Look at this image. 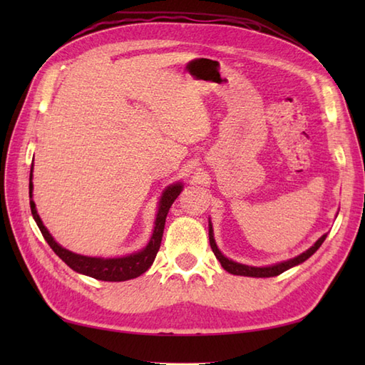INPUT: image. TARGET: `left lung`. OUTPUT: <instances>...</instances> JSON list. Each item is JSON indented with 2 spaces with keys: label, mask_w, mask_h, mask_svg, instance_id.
Returning a JSON list of instances; mask_svg holds the SVG:
<instances>
[{
  "label": "left lung",
  "mask_w": 365,
  "mask_h": 365,
  "mask_svg": "<svg viewBox=\"0 0 365 365\" xmlns=\"http://www.w3.org/2000/svg\"><path fill=\"white\" fill-rule=\"evenodd\" d=\"M328 234H324L323 237H320L317 240L315 245L309 247L307 251H304L302 254L297 255V257H293L290 260H285L281 263H276V265H269V267H247L243 265V263H237L234 260L227 259L226 255H222V252L218 250V246L215 243V238H213V229H212V222H208V238H210V246H212V251L215 252L216 259L220 260L221 267L229 271L230 274H237V276H250V277H273V276H279L284 271L290 269L292 267H297L299 263H302L304 260H307L311 255L319 250L322 246V243L324 242V238H327Z\"/></svg>",
  "instance_id": "left-lung-1"
}]
</instances>
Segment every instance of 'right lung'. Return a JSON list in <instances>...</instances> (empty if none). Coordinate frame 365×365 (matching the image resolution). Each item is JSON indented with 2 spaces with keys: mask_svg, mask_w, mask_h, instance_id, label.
Segmentation results:
<instances>
[{
  "mask_svg": "<svg viewBox=\"0 0 365 365\" xmlns=\"http://www.w3.org/2000/svg\"><path fill=\"white\" fill-rule=\"evenodd\" d=\"M31 180H33V165H31V174H29V205H31L33 218L37 222L38 229H41L45 242L50 245L54 254H56L61 260L66 262L73 271H76V273L86 274L94 279H98V281H108V282L128 281V279H135L138 276H141L150 268L160 250L163 230H165V222H166L169 208L177 199V196L180 195V191L183 188L182 183H174L170 185V187H168L165 192H163L158 204L157 218H155L153 234L150 237V242L147 243L145 247H143L141 251H138L135 254L125 255V257L103 259V257H88V255L75 254L54 242V238L43 226L41 216H38L36 210V204L33 200V182Z\"/></svg>",
  "mask_w": 365,
  "mask_h": 365,
  "instance_id": "obj_1",
  "label": "right lung"
}]
</instances>
